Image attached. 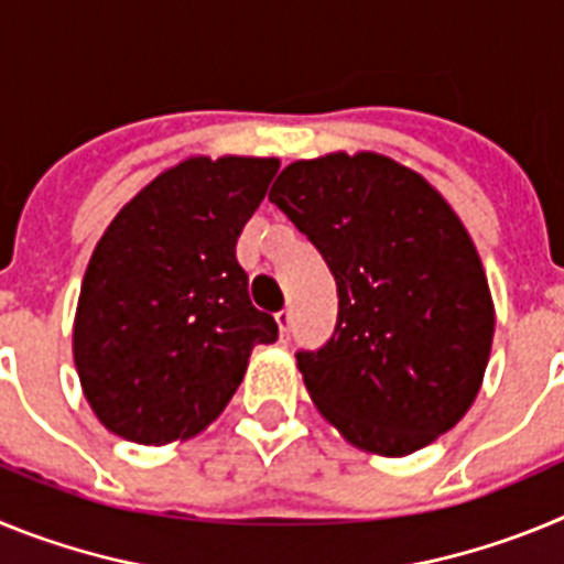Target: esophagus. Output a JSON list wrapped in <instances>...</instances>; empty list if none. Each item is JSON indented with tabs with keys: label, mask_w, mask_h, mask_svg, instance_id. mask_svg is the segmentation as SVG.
Returning a JSON list of instances; mask_svg holds the SVG:
<instances>
[{
	"label": "esophagus",
	"mask_w": 564,
	"mask_h": 564,
	"mask_svg": "<svg viewBox=\"0 0 564 564\" xmlns=\"http://www.w3.org/2000/svg\"><path fill=\"white\" fill-rule=\"evenodd\" d=\"M276 325H279V333H282V336H288V333H291V325H293V313L291 311H279L276 313Z\"/></svg>",
	"instance_id": "34e87169"
}]
</instances>
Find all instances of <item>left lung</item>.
<instances>
[{"label": "left lung", "instance_id": "8db88e82", "mask_svg": "<svg viewBox=\"0 0 564 564\" xmlns=\"http://www.w3.org/2000/svg\"><path fill=\"white\" fill-rule=\"evenodd\" d=\"M268 200L336 279L330 341L296 352L318 412L372 455L430 446L475 403L495 338V302L460 217L421 174L376 152L291 163Z\"/></svg>", "mask_w": 564, "mask_h": 564}]
</instances>
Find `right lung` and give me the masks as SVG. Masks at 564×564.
Wrapping results in <instances>:
<instances>
[{"label": "right lung", "instance_id": "obj_1", "mask_svg": "<svg viewBox=\"0 0 564 564\" xmlns=\"http://www.w3.org/2000/svg\"><path fill=\"white\" fill-rule=\"evenodd\" d=\"M276 158H186L115 214L89 257L73 322L82 390L112 435L166 446L226 410L273 316L248 299L237 239Z\"/></svg>", "mask_w": 564, "mask_h": 564}]
</instances>
